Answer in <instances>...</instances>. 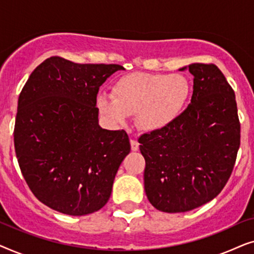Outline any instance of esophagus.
Returning <instances> with one entry per match:
<instances>
[{
    "instance_id": "esophagus-1",
    "label": "esophagus",
    "mask_w": 254,
    "mask_h": 254,
    "mask_svg": "<svg viewBox=\"0 0 254 254\" xmlns=\"http://www.w3.org/2000/svg\"><path fill=\"white\" fill-rule=\"evenodd\" d=\"M130 149L133 151H137L138 150V142L135 140H130Z\"/></svg>"
}]
</instances>
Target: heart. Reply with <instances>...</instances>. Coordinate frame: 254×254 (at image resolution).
Instances as JSON below:
<instances>
[{"label":"heart","mask_w":254,"mask_h":254,"mask_svg":"<svg viewBox=\"0 0 254 254\" xmlns=\"http://www.w3.org/2000/svg\"><path fill=\"white\" fill-rule=\"evenodd\" d=\"M192 85L182 74L131 72L112 86V97L98 95L97 107L110 123L121 125L129 116L144 133L168 129L183 116L189 104Z\"/></svg>","instance_id":"1"}]
</instances>
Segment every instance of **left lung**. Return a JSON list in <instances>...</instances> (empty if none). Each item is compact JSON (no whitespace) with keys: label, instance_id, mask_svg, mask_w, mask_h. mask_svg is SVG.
<instances>
[{"label":"left lung","instance_id":"1","mask_svg":"<svg viewBox=\"0 0 254 254\" xmlns=\"http://www.w3.org/2000/svg\"><path fill=\"white\" fill-rule=\"evenodd\" d=\"M194 76L190 104L159 133L140 137L144 190L156 209L184 213L209 202L230 178L241 144L235 92L215 64L179 70Z\"/></svg>","mask_w":254,"mask_h":254}]
</instances>
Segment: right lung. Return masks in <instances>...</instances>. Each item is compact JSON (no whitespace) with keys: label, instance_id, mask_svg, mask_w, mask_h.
Masks as SVG:
<instances>
[{"label":"right lung","instance_id":"1","mask_svg":"<svg viewBox=\"0 0 254 254\" xmlns=\"http://www.w3.org/2000/svg\"><path fill=\"white\" fill-rule=\"evenodd\" d=\"M119 64H81L46 59L18 98L13 131L20 171L40 202L82 216L99 210L130 143L125 130L99 126V86Z\"/></svg>","mask_w":254,"mask_h":254}]
</instances>
